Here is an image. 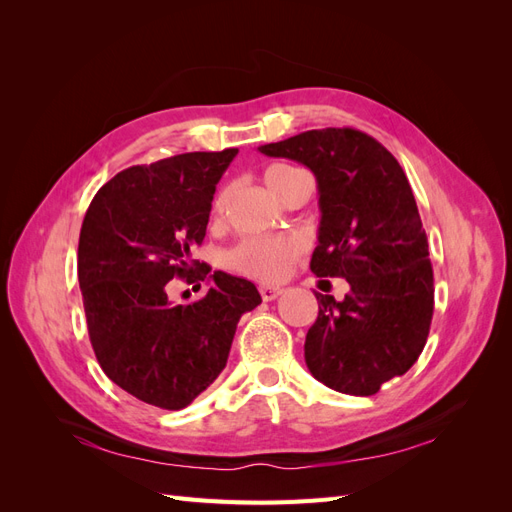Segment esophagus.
I'll return each instance as SVG.
<instances>
[{"mask_svg": "<svg viewBox=\"0 0 512 512\" xmlns=\"http://www.w3.org/2000/svg\"><path fill=\"white\" fill-rule=\"evenodd\" d=\"M260 297H262V301H273V299H277L282 294V288L280 286H267V284H262L260 288Z\"/></svg>", "mask_w": 512, "mask_h": 512, "instance_id": "34e87169", "label": "esophagus"}]
</instances>
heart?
<instances>
[{"label": "heart", "instance_id": "obj_1", "mask_svg": "<svg viewBox=\"0 0 512 512\" xmlns=\"http://www.w3.org/2000/svg\"><path fill=\"white\" fill-rule=\"evenodd\" d=\"M299 168L277 164L265 173V183L277 196L282 185L297 175ZM228 192L222 190L213 200V213L220 215L226 205ZM301 252V243L294 237H245L228 252V265L243 275L256 277V280H280L290 267V262Z\"/></svg>", "mask_w": 512, "mask_h": 512}]
</instances>
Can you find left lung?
<instances>
[{
  "label": "left lung",
  "mask_w": 512,
  "mask_h": 512,
  "mask_svg": "<svg viewBox=\"0 0 512 512\" xmlns=\"http://www.w3.org/2000/svg\"><path fill=\"white\" fill-rule=\"evenodd\" d=\"M312 170L320 228L318 277H344V301L316 292L305 363L329 389L367 397L421 356L433 316L429 245L404 168L376 138L324 128L258 147Z\"/></svg>",
  "instance_id": "left-lung-1"
}]
</instances>
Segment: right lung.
I'll list each match as a JSON object with an SVG mask.
<instances>
[{"mask_svg": "<svg viewBox=\"0 0 512 512\" xmlns=\"http://www.w3.org/2000/svg\"><path fill=\"white\" fill-rule=\"evenodd\" d=\"M239 149L194 151L121 170L85 213L79 284L104 374L162 410H181L226 367L237 322L260 305L243 277L215 271L203 299L173 305L168 284L211 271L192 260L205 239L215 185ZM200 288V284H198Z\"/></svg>", "mask_w": 512, "mask_h": 512, "instance_id": "add662e5", "label": "right lung"}]
</instances>
